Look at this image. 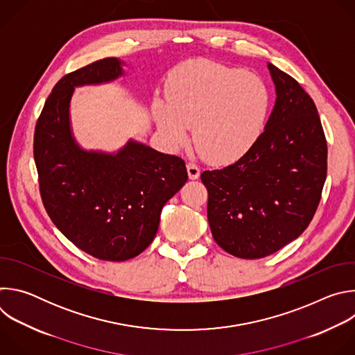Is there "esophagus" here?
<instances>
[{"label": "esophagus", "mask_w": 355, "mask_h": 355, "mask_svg": "<svg viewBox=\"0 0 355 355\" xmlns=\"http://www.w3.org/2000/svg\"><path fill=\"white\" fill-rule=\"evenodd\" d=\"M187 171H188V177L191 180H196L199 177V174H200V170H199V167L195 163H188L187 164Z\"/></svg>", "instance_id": "esophagus-1"}]
</instances>
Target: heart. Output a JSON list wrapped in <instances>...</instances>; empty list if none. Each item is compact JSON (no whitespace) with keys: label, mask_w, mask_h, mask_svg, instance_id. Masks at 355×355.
Segmentation results:
<instances>
[{"label":"heart","mask_w":355,"mask_h":355,"mask_svg":"<svg viewBox=\"0 0 355 355\" xmlns=\"http://www.w3.org/2000/svg\"><path fill=\"white\" fill-rule=\"evenodd\" d=\"M268 110L270 95L259 77L198 60L174 73L168 104L157 101L155 118L173 146L185 144L187 128H192L199 155L225 164L244 156L257 141Z\"/></svg>","instance_id":"b5f03b06"}]
</instances>
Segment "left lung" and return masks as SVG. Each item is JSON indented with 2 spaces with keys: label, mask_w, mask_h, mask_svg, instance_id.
<instances>
[{
  "label": "left lung",
  "mask_w": 355,
  "mask_h": 355,
  "mask_svg": "<svg viewBox=\"0 0 355 355\" xmlns=\"http://www.w3.org/2000/svg\"><path fill=\"white\" fill-rule=\"evenodd\" d=\"M277 101L264 132L236 163L204 171L215 241L239 259H263L309 226L327 175V141L313 99L268 64Z\"/></svg>",
  "instance_id": "obj_1"
}]
</instances>
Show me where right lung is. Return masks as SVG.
Listing matches in <instances>:
<instances>
[{"mask_svg": "<svg viewBox=\"0 0 355 355\" xmlns=\"http://www.w3.org/2000/svg\"><path fill=\"white\" fill-rule=\"evenodd\" d=\"M121 62L107 58L66 74L47 96L33 136L43 207L80 250L104 261H126L153 241L166 202L187 182L182 159L129 141L118 155L81 150L70 130L77 85L118 78Z\"/></svg>", "mask_w": 355, "mask_h": 355, "instance_id": "right-lung-1", "label": "right lung"}]
</instances>
